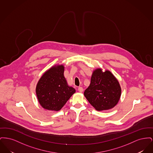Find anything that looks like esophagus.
Instances as JSON below:
<instances>
[{
    "label": "esophagus",
    "mask_w": 153,
    "mask_h": 153,
    "mask_svg": "<svg viewBox=\"0 0 153 153\" xmlns=\"http://www.w3.org/2000/svg\"><path fill=\"white\" fill-rule=\"evenodd\" d=\"M78 91L80 92H82V91H83V88L82 87H79L78 88Z\"/></svg>",
    "instance_id": "34e87169"
}]
</instances>
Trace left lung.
Masks as SVG:
<instances>
[{
  "label": "left lung",
  "instance_id": "8db88e82",
  "mask_svg": "<svg viewBox=\"0 0 153 153\" xmlns=\"http://www.w3.org/2000/svg\"><path fill=\"white\" fill-rule=\"evenodd\" d=\"M119 82L109 71L102 72L97 68L93 72L89 86L84 91V96L97 111L114 108L121 96Z\"/></svg>",
  "mask_w": 153,
  "mask_h": 153
}]
</instances>
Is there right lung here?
I'll list each match as a JSON object with an SVG mask.
<instances>
[{"instance_id": "add662e5", "label": "right lung", "mask_w": 153, "mask_h": 153, "mask_svg": "<svg viewBox=\"0 0 153 153\" xmlns=\"http://www.w3.org/2000/svg\"><path fill=\"white\" fill-rule=\"evenodd\" d=\"M64 66H52L44 73L36 84V95L44 109L58 111L76 92L68 85L64 75Z\"/></svg>"}]
</instances>
